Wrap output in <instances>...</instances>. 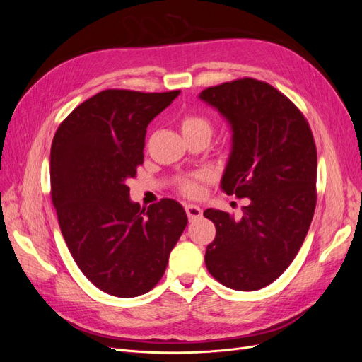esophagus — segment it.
<instances>
[{
    "label": "esophagus",
    "mask_w": 362,
    "mask_h": 362,
    "mask_svg": "<svg viewBox=\"0 0 362 362\" xmlns=\"http://www.w3.org/2000/svg\"><path fill=\"white\" fill-rule=\"evenodd\" d=\"M184 208H185V213H187V217L190 218V221H196V218H199L202 216V210L198 205L187 204Z\"/></svg>",
    "instance_id": "obj_1"
}]
</instances>
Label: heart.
Returning <instances> with one entry per match:
<instances>
[{
    "label": "heart",
    "mask_w": 362,
    "mask_h": 362,
    "mask_svg": "<svg viewBox=\"0 0 362 362\" xmlns=\"http://www.w3.org/2000/svg\"><path fill=\"white\" fill-rule=\"evenodd\" d=\"M180 127L184 137H206L213 134V120L204 113L189 112L181 116ZM205 180L204 173H196L192 177H184L178 181V190L185 196H196L199 192V181Z\"/></svg>",
    "instance_id": "b5f03b06"
}]
</instances>
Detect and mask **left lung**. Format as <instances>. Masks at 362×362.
I'll return each instance as SVG.
<instances>
[{
	"mask_svg": "<svg viewBox=\"0 0 362 362\" xmlns=\"http://www.w3.org/2000/svg\"><path fill=\"white\" fill-rule=\"evenodd\" d=\"M199 98L233 128L222 189L246 198L238 221L226 211H204L216 226L205 266L225 287L255 291L286 272L310 229L317 202L313 131L299 108L266 81L246 76L206 87Z\"/></svg>",
	"mask_w": 362,
	"mask_h": 362,
	"instance_id": "8db88e82",
	"label": "left lung"
}]
</instances>
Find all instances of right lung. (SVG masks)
I'll list each match as a JSON object with an SVG mask.
<instances>
[{"label":"right lung","instance_id":"right-lung-1","mask_svg":"<svg viewBox=\"0 0 362 362\" xmlns=\"http://www.w3.org/2000/svg\"><path fill=\"white\" fill-rule=\"evenodd\" d=\"M180 92L103 90L74 108L52 139L51 199L64 242L84 276L117 298L157 286L187 225L177 201L145 212L127 185L144 164L149 122Z\"/></svg>","mask_w":362,"mask_h":362}]
</instances>
